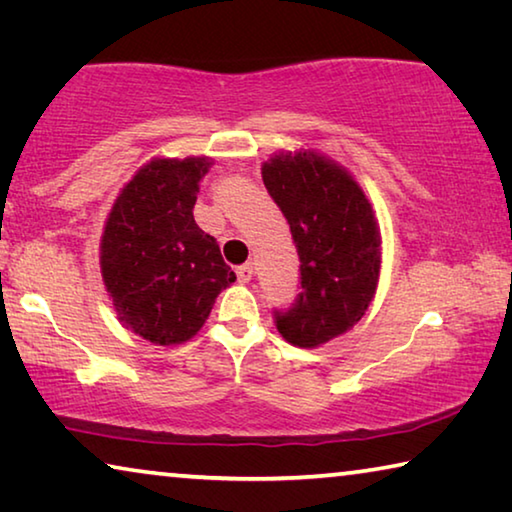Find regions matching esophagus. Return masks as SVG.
Masks as SVG:
<instances>
[{
  "label": "esophagus",
  "mask_w": 512,
  "mask_h": 512,
  "mask_svg": "<svg viewBox=\"0 0 512 512\" xmlns=\"http://www.w3.org/2000/svg\"><path fill=\"white\" fill-rule=\"evenodd\" d=\"M237 277H239L241 284H246V282L253 280V266H250V264L239 266V268H237Z\"/></svg>",
  "instance_id": "34e87169"
}]
</instances>
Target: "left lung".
Masks as SVG:
<instances>
[{
	"label": "left lung",
	"instance_id": "8db88e82",
	"mask_svg": "<svg viewBox=\"0 0 512 512\" xmlns=\"http://www.w3.org/2000/svg\"><path fill=\"white\" fill-rule=\"evenodd\" d=\"M262 180L287 216L300 257L296 307L277 314V332L298 348H318L352 329L375 300L381 232L352 173L314 149L280 151Z\"/></svg>",
	"mask_w": 512,
	"mask_h": 512
}]
</instances>
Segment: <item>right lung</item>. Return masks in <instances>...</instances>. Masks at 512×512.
I'll return each mask as SVG.
<instances>
[{
	"label": "right lung",
	"mask_w": 512,
	"mask_h": 512,
	"mask_svg": "<svg viewBox=\"0 0 512 512\" xmlns=\"http://www.w3.org/2000/svg\"><path fill=\"white\" fill-rule=\"evenodd\" d=\"M207 155L151 158L121 187L103 223L99 264L119 323L153 345L201 332L216 296L237 280L216 239L194 221Z\"/></svg>",
	"instance_id": "add662e5"
}]
</instances>
